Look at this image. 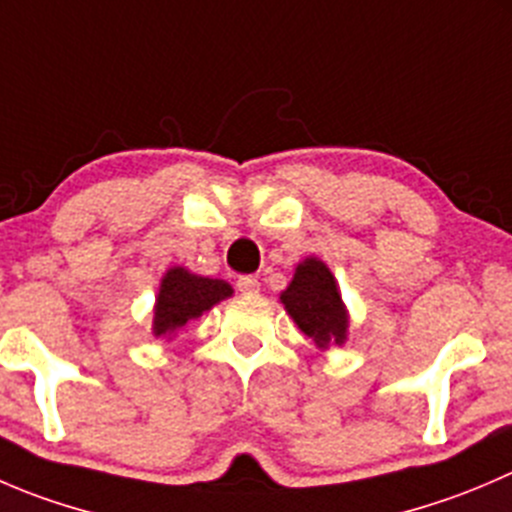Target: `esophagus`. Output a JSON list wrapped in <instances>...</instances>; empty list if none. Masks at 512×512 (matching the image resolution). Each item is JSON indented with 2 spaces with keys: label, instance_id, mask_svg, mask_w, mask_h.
<instances>
[{
  "label": "esophagus",
  "instance_id": "34e87169",
  "mask_svg": "<svg viewBox=\"0 0 512 512\" xmlns=\"http://www.w3.org/2000/svg\"><path fill=\"white\" fill-rule=\"evenodd\" d=\"M237 290L245 292V295H252V292L260 290V280H257V277H252V275L240 277V280H237Z\"/></svg>",
  "mask_w": 512,
  "mask_h": 512
}]
</instances>
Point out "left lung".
Instances as JSON below:
<instances>
[{
    "mask_svg": "<svg viewBox=\"0 0 512 512\" xmlns=\"http://www.w3.org/2000/svg\"><path fill=\"white\" fill-rule=\"evenodd\" d=\"M280 302L320 350L347 342L350 312L342 302L335 275L320 257L310 255L297 262L290 285L280 292Z\"/></svg>",
    "mask_w": 512,
    "mask_h": 512,
    "instance_id": "8db88e82",
    "label": "left lung"
}]
</instances>
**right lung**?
I'll return each mask as SVG.
<instances>
[{"mask_svg":"<svg viewBox=\"0 0 512 512\" xmlns=\"http://www.w3.org/2000/svg\"><path fill=\"white\" fill-rule=\"evenodd\" d=\"M232 285L215 277H202L187 267L175 265L162 275L160 292L152 307V335L172 340L187 322L202 317L222 300L232 297Z\"/></svg>","mask_w":512,"mask_h":512,"instance_id":"obj_1","label":"right lung"}]
</instances>
